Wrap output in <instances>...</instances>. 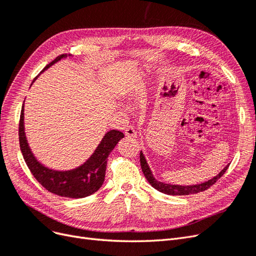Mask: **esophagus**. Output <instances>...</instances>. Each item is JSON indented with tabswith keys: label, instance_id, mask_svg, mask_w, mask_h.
I'll return each mask as SVG.
<instances>
[{
	"label": "esophagus",
	"instance_id": "34e87169",
	"mask_svg": "<svg viewBox=\"0 0 256 256\" xmlns=\"http://www.w3.org/2000/svg\"><path fill=\"white\" fill-rule=\"evenodd\" d=\"M125 134H126L128 138H136V131L134 130V127H128V128L125 130Z\"/></svg>",
	"mask_w": 256,
	"mask_h": 256
}]
</instances>
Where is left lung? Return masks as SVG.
Listing matches in <instances>:
<instances>
[{
  "label": "left lung",
  "mask_w": 256,
  "mask_h": 256,
  "mask_svg": "<svg viewBox=\"0 0 256 256\" xmlns=\"http://www.w3.org/2000/svg\"><path fill=\"white\" fill-rule=\"evenodd\" d=\"M140 162H141L142 171L146 177V180H148V182L152 184V187H154L156 190L164 193V194H168V196H189V194H194V193L205 191V190L210 188L212 184H214L220 177H222V175L226 172V170L228 168V166H230V164H228L218 175L214 176L212 180H209L208 182L198 184H192V186H180V184H164V182H158L157 180H154V177L152 176V173L150 171L148 164H147L146 159H145L142 152H140Z\"/></svg>",
  "instance_id": "left-lung-1"
}]
</instances>
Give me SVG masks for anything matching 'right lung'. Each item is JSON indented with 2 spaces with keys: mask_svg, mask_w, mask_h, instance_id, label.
I'll return each instance as SVG.
<instances>
[{
  "mask_svg": "<svg viewBox=\"0 0 256 256\" xmlns=\"http://www.w3.org/2000/svg\"><path fill=\"white\" fill-rule=\"evenodd\" d=\"M66 56L67 54L58 56L46 66L44 70ZM23 108L24 106H22L19 122L20 150L28 168L36 180L49 192L64 198H81L95 193L104 182L108 157L116 144L124 138V134L115 129L110 130L106 134L94 154L84 164L70 171H54L40 164L30 150L24 134V124H23L24 109Z\"/></svg>",
  "mask_w": 256,
  "mask_h": 256,
  "instance_id": "obj_1",
  "label": "right lung"
}]
</instances>
